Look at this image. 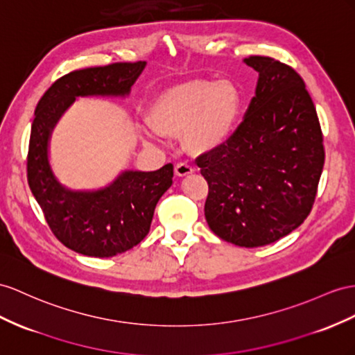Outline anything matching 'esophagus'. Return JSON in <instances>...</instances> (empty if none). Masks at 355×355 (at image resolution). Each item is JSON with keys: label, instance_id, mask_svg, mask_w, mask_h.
Returning <instances> with one entry per match:
<instances>
[{"label": "esophagus", "instance_id": "34e87169", "mask_svg": "<svg viewBox=\"0 0 355 355\" xmlns=\"http://www.w3.org/2000/svg\"><path fill=\"white\" fill-rule=\"evenodd\" d=\"M193 172V168L189 165V163H177L175 165V175L178 177H186L189 174H192Z\"/></svg>", "mask_w": 355, "mask_h": 355}]
</instances>
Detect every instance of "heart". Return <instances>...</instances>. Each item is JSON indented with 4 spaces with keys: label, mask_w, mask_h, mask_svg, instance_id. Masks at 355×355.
<instances>
[{
    "label": "heart",
    "mask_w": 355,
    "mask_h": 355,
    "mask_svg": "<svg viewBox=\"0 0 355 355\" xmlns=\"http://www.w3.org/2000/svg\"><path fill=\"white\" fill-rule=\"evenodd\" d=\"M243 111V96L231 80L195 79L172 85L150 106L151 127L144 136L156 139L157 132L183 133L190 153H211L231 139Z\"/></svg>",
    "instance_id": "obj_1"
}]
</instances>
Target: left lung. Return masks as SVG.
<instances>
[{"label": "left lung", "instance_id": "1", "mask_svg": "<svg viewBox=\"0 0 355 355\" xmlns=\"http://www.w3.org/2000/svg\"><path fill=\"white\" fill-rule=\"evenodd\" d=\"M243 61L259 75L255 96L231 139L199 156L196 165L208 181L210 230L235 246L259 248L304 222L325 153L302 76L270 57Z\"/></svg>", "mask_w": 355, "mask_h": 355}]
</instances>
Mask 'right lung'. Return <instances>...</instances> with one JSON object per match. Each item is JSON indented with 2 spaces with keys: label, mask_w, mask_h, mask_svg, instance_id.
<instances>
[{
  "label": "right lung",
  "mask_w": 355,
  "mask_h": 355,
  "mask_svg": "<svg viewBox=\"0 0 355 355\" xmlns=\"http://www.w3.org/2000/svg\"><path fill=\"white\" fill-rule=\"evenodd\" d=\"M147 66L115 62L71 71L53 83L35 107L28 148V184L55 237L80 255L111 258L132 249L150 231L154 208L172 186L174 165L124 169L98 189L64 186L49 162L53 129L78 97H127Z\"/></svg>",
  "instance_id": "add662e5"
}]
</instances>
